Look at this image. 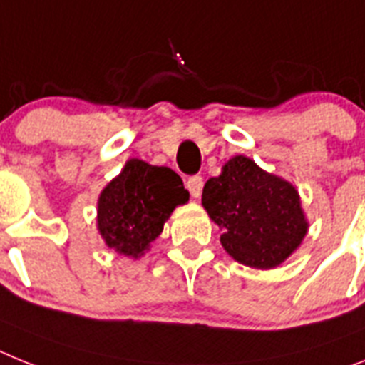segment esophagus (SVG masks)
Wrapping results in <instances>:
<instances>
[{"label": "esophagus", "mask_w": 365, "mask_h": 365, "mask_svg": "<svg viewBox=\"0 0 365 365\" xmlns=\"http://www.w3.org/2000/svg\"><path fill=\"white\" fill-rule=\"evenodd\" d=\"M185 185H187V189H189V192L192 195V198H198L202 195V187H204V178H202V176H191L187 180V183H185Z\"/></svg>", "instance_id": "1"}]
</instances>
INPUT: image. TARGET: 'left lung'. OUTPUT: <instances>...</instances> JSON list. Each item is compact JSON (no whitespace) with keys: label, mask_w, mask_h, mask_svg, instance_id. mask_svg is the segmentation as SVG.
I'll list each match as a JSON object with an SVG mask.
<instances>
[{"label":"left lung","mask_w":365,"mask_h":365,"mask_svg":"<svg viewBox=\"0 0 365 365\" xmlns=\"http://www.w3.org/2000/svg\"><path fill=\"white\" fill-rule=\"evenodd\" d=\"M202 206L222 230L226 252L254 269L286 262L308 232L297 189L245 155L232 158L207 180Z\"/></svg>","instance_id":"obj_1"}]
</instances>
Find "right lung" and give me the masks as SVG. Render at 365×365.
Masks as SVG:
<instances>
[{"label":"right lung","mask_w":365,"mask_h":365,"mask_svg":"<svg viewBox=\"0 0 365 365\" xmlns=\"http://www.w3.org/2000/svg\"><path fill=\"white\" fill-rule=\"evenodd\" d=\"M187 200V189L173 168L130 159L98 198V230L109 249L140 258L174 207Z\"/></svg>","instance_id":"obj_1"}]
</instances>
